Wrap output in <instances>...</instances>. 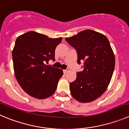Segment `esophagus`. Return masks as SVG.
<instances>
[{
  "instance_id": "34e87169",
  "label": "esophagus",
  "mask_w": 129,
  "mask_h": 129,
  "mask_svg": "<svg viewBox=\"0 0 129 129\" xmlns=\"http://www.w3.org/2000/svg\"><path fill=\"white\" fill-rule=\"evenodd\" d=\"M69 71V69H64V70H63V73H67Z\"/></svg>"
}]
</instances>
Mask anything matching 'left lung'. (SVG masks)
I'll list each match as a JSON object with an SVG mask.
<instances>
[{
	"label": "left lung",
	"instance_id": "left-lung-1",
	"mask_svg": "<svg viewBox=\"0 0 129 129\" xmlns=\"http://www.w3.org/2000/svg\"><path fill=\"white\" fill-rule=\"evenodd\" d=\"M78 53V63L84 61V69L77 73L70 83L73 98L81 103H90L105 92L115 66V55L104 35L87 29L66 38Z\"/></svg>",
	"mask_w": 129,
	"mask_h": 129
}]
</instances>
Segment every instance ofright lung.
Listing matches in <instances>:
<instances>
[{
	"label": "right lung",
	"mask_w": 129,
	"mask_h": 129,
	"mask_svg": "<svg viewBox=\"0 0 129 129\" xmlns=\"http://www.w3.org/2000/svg\"><path fill=\"white\" fill-rule=\"evenodd\" d=\"M62 39L49 38L34 31L17 37L12 52L14 74L29 95L43 99L55 93L63 71L45 63L50 59L55 60V48Z\"/></svg>",
	"instance_id": "add662e5"
}]
</instances>
